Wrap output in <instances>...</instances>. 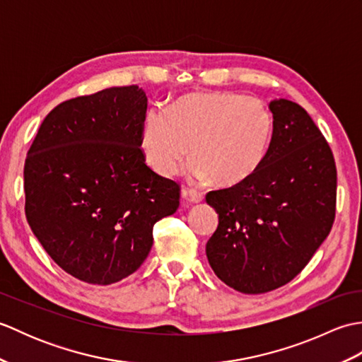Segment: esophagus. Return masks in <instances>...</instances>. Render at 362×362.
Listing matches in <instances>:
<instances>
[{
	"instance_id": "esophagus-1",
	"label": "esophagus",
	"mask_w": 362,
	"mask_h": 362,
	"mask_svg": "<svg viewBox=\"0 0 362 362\" xmlns=\"http://www.w3.org/2000/svg\"><path fill=\"white\" fill-rule=\"evenodd\" d=\"M182 197L191 204H199L204 201V196L201 193H197V191H194V189H183Z\"/></svg>"
}]
</instances>
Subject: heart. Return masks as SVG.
Listing matches in <instances>:
<instances>
[{"label": "heart", "mask_w": 362, "mask_h": 362, "mask_svg": "<svg viewBox=\"0 0 362 362\" xmlns=\"http://www.w3.org/2000/svg\"><path fill=\"white\" fill-rule=\"evenodd\" d=\"M271 136L272 117L259 99L216 91L146 112L140 146L146 163L161 177L179 174L191 152V179L235 187L263 163Z\"/></svg>", "instance_id": "heart-1"}]
</instances>
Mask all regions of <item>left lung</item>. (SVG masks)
Segmentation results:
<instances>
[{"instance_id":"obj_1","label":"left lung","mask_w":362,"mask_h":362,"mask_svg":"<svg viewBox=\"0 0 362 362\" xmlns=\"http://www.w3.org/2000/svg\"><path fill=\"white\" fill-rule=\"evenodd\" d=\"M272 138L247 180L210 191L205 201L219 224L205 245L218 279L244 294L291 281L332 230L336 165L311 117L288 99L269 103Z\"/></svg>"}]
</instances>
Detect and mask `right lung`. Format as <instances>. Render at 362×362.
<instances>
[{
    "instance_id": "add662e5",
    "label": "right lung",
    "mask_w": 362,
    "mask_h": 362,
    "mask_svg": "<svg viewBox=\"0 0 362 362\" xmlns=\"http://www.w3.org/2000/svg\"><path fill=\"white\" fill-rule=\"evenodd\" d=\"M148 96L112 87L59 104L25 161L26 219L65 272L112 284L143 264L152 228L179 209L180 188L146 166Z\"/></svg>"
}]
</instances>
